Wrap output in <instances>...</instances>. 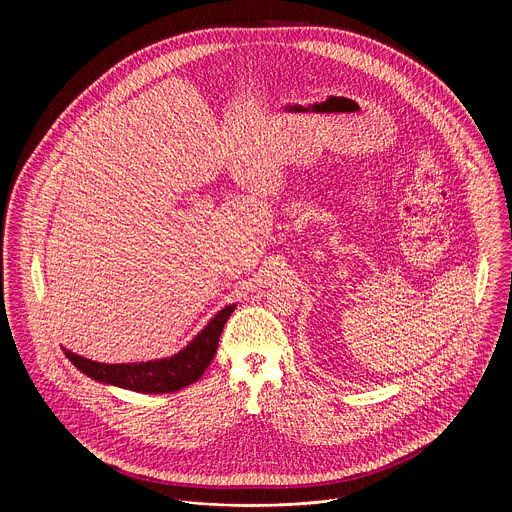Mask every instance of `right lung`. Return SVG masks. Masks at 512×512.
Listing matches in <instances>:
<instances>
[{"mask_svg":"<svg viewBox=\"0 0 512 512\" xmlns=\"http://www.w3.org/2000/svg\"><path fill=\"white\" fill-rule=\"evenodd\" d=\"M233 310L235 306L223 308L204 326V330L198 332L194 340H190L184 350L170 358L129 364H105L70 350H64V354L81 373L99 383L115 385L137 393H174L196 383L208 369V364L212 362L218 348V338H221V332Z\"/></svg>","mask_w":512,"mask_h":512,"instance_id":"add662e5","label":"right lung"}]
</instances>
